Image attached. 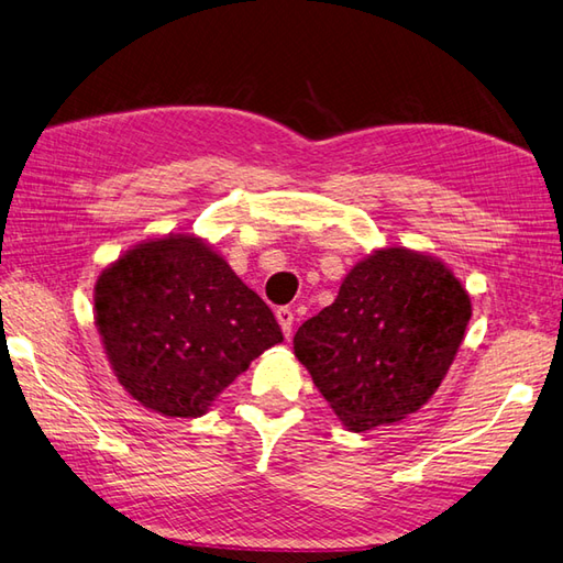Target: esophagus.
Returning a JSON list of instances; mask_svg holds the SVG:
<instances>
[{
    "label": "esophagus",
    "mask_w": 563,
    "mask_h": 563,
    "mask_svg": "<svg viewBox=\"0 0 563 563\" xmlns=\"http://www.w3.org/2000/svg\"><path fill=\"white\" fill-rule=\"evenodd\" d=\"M276 319H278V323H280V329H283V335L285 338H290L292 335V321H295V313L287 309V307H280L278 311H276Z\"/></svg>",
    "instance_id": "esophagus-1"
}]
</instances>
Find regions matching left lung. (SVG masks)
<instances>
[{"label":"left lung","mask_w":563,"mask_h":563,"mask_svg":"<svg viewBox=\"0 0 563 563\" xmlns=\"http://www.w3.org/2000/svg\"><path fill=\"white\" fill-rule=\"evenodd\" d=\"M473 317L439 258L386 246L341 283L335 302L299 325L295 357L350 431L400 422L437 394Z\"/></svg>","instance_id":"1"}]
</instances>
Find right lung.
<instances>
[{"mask_svg": "<svg viewBox=\"0 0 563 563\" xmlns=\"http://www.w3.org/2000/svg\"><path fill=\"white\" fill-rule=\"evenodd\" d=\"M93 299L117 382L165 417H201L283 341L264 299L194 234L132 246L100 273Z\"/></svg>", "mask_w": 563, "mask_h": 563, "instance_id": "1", "label": "right lung"}]
</instances>
